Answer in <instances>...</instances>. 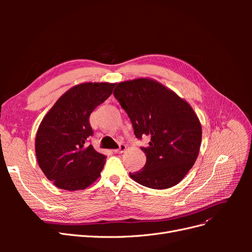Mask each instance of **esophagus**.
<instances>
[{
    "label": "esophagus",
    "mask_w": 252,
    "mask_h": 252,
    "mask_svg": "<svg viewBox=\"0 0 252 252\" xmlns=\"http://www.w3.org/2000/svg\"><path fill=\"white\" fill-rule=\"evenodd\" d=\"M126 148H127L126 145L123 144V143H121V144L119 145V148L114 150V152H117V154H122V152H124V151L126 150Z\"/></svg>",
    "instance_id": "34e87169"
}]
</instances>
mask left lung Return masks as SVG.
<instances>
[{"label": "left lung", "instance_id": "8db88e82", "mask_svg": "<svg viewBox=\"0 0 252 252\" xmlns=\"http://www.w3.org/2000/svg\"><path fill=\"white\" fill-rule=\"evenodd\" d=\"M139 140L150 142L141 147L146 156L143 169L129 172L139 184L154 189L177 185L191 169L202 142L200 120L185 100L151 79L119 83L113 91Z\"/></svg>", "mask_w": 252, "mask_h": 252}]
</instances>
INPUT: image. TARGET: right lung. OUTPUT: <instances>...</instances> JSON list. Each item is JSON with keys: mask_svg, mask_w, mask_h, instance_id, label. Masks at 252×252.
<instances>
[{"mask_svg": "<svg viewBox=\"0 0 252 252\" xmlns=\"http://www.w3.org/2000/svg\"><path fill=\"white\" fill-rule=\"evenodd\" d=\"M116 84L83 83L61 96L42 120L35 136L40 168L58 188L85 189L100 177L106 156L90 145V113L107 100Z\"/></svg>", "mask_w": 252, "mask_h": 252, "instance_id": "right-lung-1", "label": "right lung"}]
</instances>
